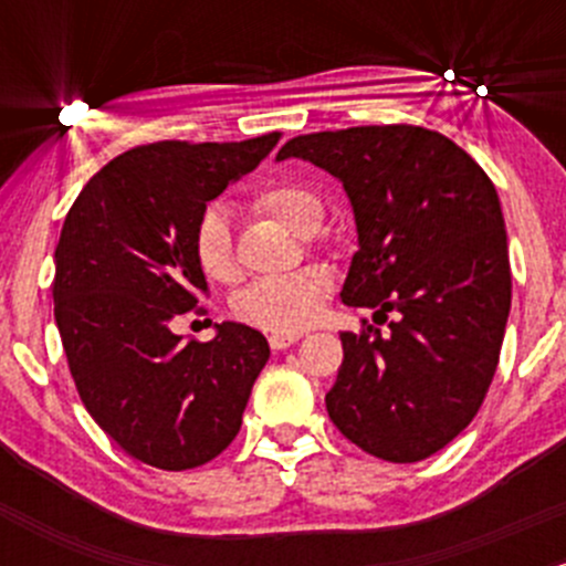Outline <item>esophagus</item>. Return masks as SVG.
Returning <instances> with one entry per match:
<instances>
[{
	"mask_svg": "<svg viewBox=\"0 0 566 566\" xmlns=\"http://www.w3.org/2000/svg\"><path fill=\"white\" fill-rule=\"evenodd\" d=\"M298 339L301 334H271L268 336V345H271V350H287V347L295 345Z\"/></svg>",
	"mask_w": 566,
	"mask_h": 566,
	"instance_id": "obj_1",
	"label": "esophagus"
}]
</instances>
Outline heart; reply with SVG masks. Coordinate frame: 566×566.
I'll return each mask as SVG.
<instances>
[{
    "label": "heart",
    "instance_id": "obj_1",
    "mask_svg": "<svg viewBox=\"0 0 566 566\" xmlns=\"http://www.w3.org/2000/svg\"><path fill=\"white\" fill-rule=\"evenodd\" d=\"M254 208L260 213L273 216L298 235H310L323 221V199L304 182H271L256 191ZM191 249L199 271L210 282H235L238 260L224 210L208 208L199 216V221L193 224ZM328 293L331 276L323 268H301V271L282 273V276L251 282L247 290L235 295L232 310L243 323L256 325L262 331L293 334V331L306 328L319 315Z\"/></svg>",
    "mask_w": 566,
    "mask_h": 566
}]
</instances>
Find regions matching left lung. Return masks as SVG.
I'll list each match as a JSON object with an SVG mask.
<instances>
[{
    "instance_id": "left-lung-1",
    "label": "left lung",
    "mask_w": 566,
    "mask_h": 566,
    "mask_svg": "<svg viewBox=\"0 0 566 566\" xmlns=\"http://www.w3.org/2000/svg\"><path fill=\"white\" fill-rule=\"evenodd\" d=\"M276 158H304L342 182L358 232L342 301L375 310V323L397 315L386 334H339L331 421L380 460L430 458L471 424L499 367L512 273L495 186L462 147L419 125L295 136Z\"/></svg>"
}]
</instances>
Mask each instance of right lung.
<instances>
[{
    "instance_id": "obj_1",
    "label": "right lung",
    "mask_w": 566,
    "mask_h": 566,
    "mask_svg": "<svg viewBox=\"0 0 566 566\" xmlns=\"http://www.w3.org/2000/svg\"><path fill=\"white\" fill-rule=\"evenodd\" d=\"M279 136L134 147L90 177L62 224L54 319L73 384L119 449L161 471L205 465L230 447L271 356L243 323L182 342L172 319L208 293L193 224Z\"/></svg>"
}]
</instances>
